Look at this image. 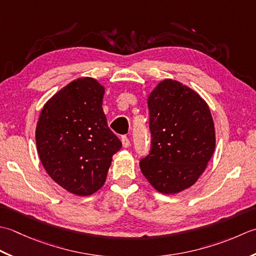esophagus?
<instances>
[{
  "label": "esophagus",
  "instance_id": "34e87169",
  "mask_svg": "<svg viewBox=\"0 0 256 256\" xmlns=\"http://www.w3.org/2000/svg\"><path fill=\"white\" fill-rule=\"evenodd\" d=\"M122 146L124 148H128L130 146V140L128 139L127 136H122Z\"/></svg>",
  "mask_w": 256,
  "mask_h": 256
}]
</instances>
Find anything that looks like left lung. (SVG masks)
Segmentation results:
<instances>
[{"label":"left lung","mask_w":256,"mask_h":256,"mask_svg":"<svg viewBox=\"0 0 256 256\" xmlns=\"http://www.w3.org/2000/svg\"><path fill=\"white\" fill-rule=\"evenodd\" d=\"M151 148L140 169L156 190L172 194L199 179L216 148L206 102L181 82L166 80L148 98Z\"/></svg>","instance_id":"left-lung-1"}]
</instances>
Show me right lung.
<instances>
[{"mask_svg":"<svg viewBox=\"0 0 256 256\" xmlns=\"http://www.w3.org/2000/svg\"><path fill=\"white\" fill-rule=\"evenodd\" d=\"M104 92L94 78H78L45 104L36 126L42 164L56 184L77 196L100 189L112 156L122 148L107 124Z\"/></svg>","mask_w":256,"mask_h":256,"instance_id":"right-lung-1","label":"right lung"}]
</instances>
